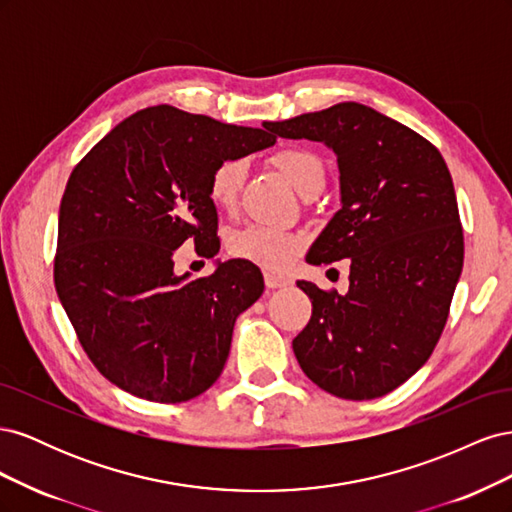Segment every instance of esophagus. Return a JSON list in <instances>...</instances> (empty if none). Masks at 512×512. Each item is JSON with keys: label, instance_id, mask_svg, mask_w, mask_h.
<instances>
[{"label": "esophagus", "instance_id": "obj_1", "mask_svg": "<svg viewBox=\"0 0 512 512\" xmlns=\"http://www.w3.org/2000/svg\"><path fill=\"white\" fill-rule=\"evenodd\" d=\"M265 284H267V288H282V286L288 284V280H284V277L267 271V273H265Z\"/></svg>", "mask_w": 512, "mask_h": 512}]
</instances>
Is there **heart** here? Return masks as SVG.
<instances>
[{
  "label": "heart",
  "instance_id": "obj_1",
  "mask_svg": "<svg viewBox=\"0 0 512 512\" xmlns=\"http://www.w3.org/2000/svg\"><path fill=\"white\" fill-rule=\"evenodd\" d=\"M271 160L290 179L294 188L305 196L324 185V175L327 173H324L320 156L312 149L301 145H286L273 151ZM245 173L247 162L239 156L224 158L211 168L207 179V194L211 203L220 211H232L237 207ZM299 247V235L267 224H250L232 232L228 239V252L232 256L254 262V265L269 271L286 269Z\"/></svg>",
  "mask_w": 512,
  "mask_h": 512
}]
</instances>
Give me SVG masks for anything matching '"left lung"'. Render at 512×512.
Returning a JSON list of instances; mask_svg holds the SVG:
<instances>
[{
  "mask_svg": "<svg viewBox=\"0 0 512 512\" xmlns=\"http://www.w3.org/2000/svg\"><path fill=\"white\" fill-rule=\"evenodd\" d=\"M267 126L282 138L327 143L342 183V209L307 260L350 258V286L339 294L297 282L312 318L292 350L327 393L382 397L427 363L451 312L463 267L451 173L427 138L356 102Z\"/></svg>",
  "mask_w": 512,
  "mask_h": 512,
  "instance_id": "obj_1",
  "label": "left lung"
}]
</instances>
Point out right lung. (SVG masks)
Returning a JSON list of instances; mask_svg holds the SVG:
<instances>
[{
	"instance_id": "right-lung-1",
	"label": "right lung",
	"mask_w": 512,
	"mask_h": 512,
	"mask_svg": "<svg viewBox=\"0 0 512 512\" xmlns=\"http://www.w3.org/2000/svg\"><path fill=\"white\" fill-rule=\"evenodd\" d=\"M160 104L123 119L74 166L59 207L53 277L89 361L141 399L181 404L205 393L228 359L232 327L265 290L241 258L190 280L173 254L220 250L211 168L275 143Z\"/></svg>"
}]
</instances>
